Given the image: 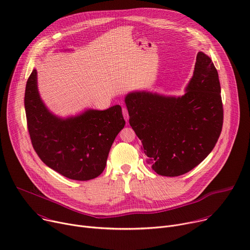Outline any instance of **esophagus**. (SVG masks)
Here are the masks:
<instances>
[{"mask_svg": "<svg viewBox=\"0 0 250 250\" xmlns=\"http://www.w3.org/2000/svg\"><path fill=\"white\" fill-rule=\"evenodd\" d=\"M123 115H124V118H125V122H127L128 121V111H127V109H126V107H123Z\"/></svg>", "mask_w": 250, "mask_h": 250, "instance_id": "1", "label": "esophagus"}]
</instances>
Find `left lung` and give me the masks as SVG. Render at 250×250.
<instances>
[{
  "instance_id": "obj_1",
  "label": "left lung",
  "mask_w": 250,
  "mask_h": 250,
  "mask_svg": "<svg viewBox=\"0 0 250 250\" xmlns=\"http://www.w3.org/2000/svg\"><path fill=\"white\" fill-rule=\"evenodd\" d=\"M220 92L211 59L198 52L185 95L167 97L138 90L125 96L129 125L157 174H185L211 152L223 124Z\"/></svg>"
}]
</instances>
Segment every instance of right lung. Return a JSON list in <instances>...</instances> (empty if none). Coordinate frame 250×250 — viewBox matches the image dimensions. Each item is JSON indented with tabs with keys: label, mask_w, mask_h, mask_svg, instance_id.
<instances>
[{
	"label": "right lung",
	"mask_w": 250,
	"mask_h": 250,
	"mask_svg": "<svg viewBox=\"0 0 250 250\" xmlns=\"http://www.w3.org/2000/svg\"><path fill=\"white\" fill-rule=\"evenodd\" d=\"M25 109L32 145L42 162L74 180L93 179L104 171L112 143L125 125L119 104L57 117L40 97L36 69L26 84Z\"/></svg>",
	"instance_id": "right-lung-1"
}]
</instances>
